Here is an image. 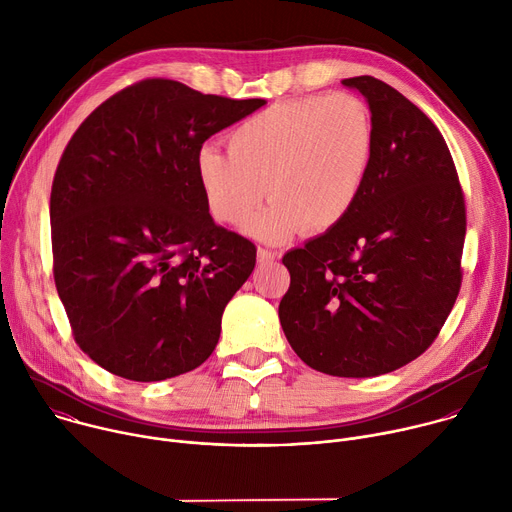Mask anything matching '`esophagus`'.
I'll list each match as a JSON object with an SVG mask.
<instances>
[{
  "label": "esophagus",
  "mask_w": 512,
  "mask_h": 512,
  "mask_svg": "<svg viewBox=\"0 0 512 512\" xmlns=\"http://www.w3.org/2000/svg\"><path fill=\"white\" fill-rule=\"evenodd\" d=\"M277 259V253L275 251H269V249H263V247H259V251H257V261L263 265V263H271V261H275Z\"/></svg>",
  "instance_id": "esophagus-1"
}]
</instances>
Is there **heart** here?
<instances>
[{
  "label": "heart",
  "mask_w": 512,
  "mask_h": 512,
  "mask_svg": "<svg viewBox=\"0 0 512 512\" xmlns=\"http://www.w3.org/2000/svg\"><path fill=\"white\" fill-rule=\"evenodd\" d=\"M375 156V121L352 93L310 95L275 103L229 135V154L202 145L196 176L210 214L245 227L269 196L275 202L249 233L279 243L326 233L356 206Z\"/></svg>",
  "instance_id": "obj_1"
}]
</instances>
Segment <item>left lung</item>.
<instances>
[{
  "mask_svg": "<svg viewBox=\"0 0 512 512\" xmlns=\"http://www.w3.org/2000/svg\"><path fill=\"white\" fill-rule=\"evenodd\" d=\"M342 83L369 101L373 164L346 221L283 255L279 322L308 367L367 379L405 367L446 324L466 200L446 139L417 105L375 77Z\"/></svg>",
  "mask_w": 512,
  "mask_h": 512,
  "instance_id": "8db88e82",
  "label": "left lung"
}]
</instances>
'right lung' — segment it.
<instances>
[{
	"instance_id": "obj_1",
	"label": "right lung",
	"mask_w": 512,
	"mask_h": 512,
	"mask_svg": "<svg viewBox=\"0 0 512 512\" xmlns=\"http://www.w3.org/2000/svg\"><path fill=\"white\" fill-rule=\"evenodd\" d=\"M263 105L143 79L66 143L50 192L52 273L75 342L105 371L154 383L212 354L257 249L212 221L196 154Z\"/></svg>"
}]
</instances>
